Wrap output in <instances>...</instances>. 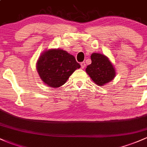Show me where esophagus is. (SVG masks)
Masks as SVG:
<instances>
[{
  "instance_id": "34e87169",
  "label": "esophagus",
  "mask_w": 147,
  "mask_h": 147,
  "mask_svg": "<svg viewBox=\"0 0 147 147\" xmlns=\"http://www.w3.org/2000/svg\"><path fill=\"white\" fill-rule=\"evenodd\" d=\"M80 66H81L82 69H84V67H86V63H85V61H83V62L80 63Z\"/></svg>"
}]
</instances>
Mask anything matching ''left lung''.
<instances>
[{
	"mask_svg": "<svg viewBox=\"0 0 147 147\" xmlns=\"http://www.w3.org/2000/svg\"><path fill=\"white\" fill-rule=\"evenodd\" d=\"M91 60L92 63L87 67L86 72L95 84L102 86L113 79L115 69L105 55L93 53Z\"/></svg>",
	"mask_w": 147,
	"mask_h": 147,
	"instance_id": "obj_1",
	"label": "left lung"
}]
</instances>
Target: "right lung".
I'll list each match as a JSON object with an SVG mask.
<instances>
[{
    "instance_id": "add662e5",
    "label": "right lung",
    "mask_w": 147,
    "mask_h": 147,
    "mask_svg": "<svg viewBox=\"0 0 147 147\" xmlns=\"http://www.w3.org/2000/svg\"><path fill=\"white\" fill-rule=\"evenodd\" d=\"M36 67L38 73L45 84L52 88H58L64 85L80 65L73 55L57 49L44 52Z\"/></svg>"
}]
</instances>
